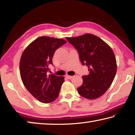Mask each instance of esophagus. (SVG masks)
Masks as SVG:
<instances>
[{
  "label": "esophagus",
  "mask_w": 135,
  "mask_h": 135,
  "mask_svg": "<svg viewBox=\"0 0 135 135\" xmlns=\"http://www.w3.org/2000/svg\"><path fill=\"white\" fill-rule=\"evenodd\" d=\"M66 77H67V78L68 79H71L73 78V76H68V75H67V76H66Z\"/></svg>",
  "instance_id": "34e87169"
}]
</instances>
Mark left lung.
<instances>
[{
	"label": "left lung",
	"instance_id": "left-lung-1",
	"mask_svg": "<svg viewBox=\"0 0 135 135\" xmlns=\"http://www.w3.org/2000/svg\"><path fill=\"white\" fill-rule=\"evenodd\" d=\"M66 39L76 48L82 65L88 66L89 71L82 76L83 84L77 92L88 99L101 97L110 87L117 71L113 50L101 38L91 34Z\"/></svg>",
	"mask_w": 135,
	"mask_h": 135
}]
</instances>
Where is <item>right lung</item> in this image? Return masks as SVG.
<instances>
[{
	"label": "right lung",
	"mask_w": 135,
	"mask_h": 135,
	"mask_svg": "<svg viewBox=\"0 0 135 135\" xmlns=\"http://www.w3.org/2000/svg\"><path fill=\"white\" fill-rule=\"evenodd\" d=\"M67 43L61 38L42 36L30 44L22 54L20 71L28 92L43 103H50L58 97L64 77L49 74L52 57L57 49Z\"/></svg>",
	"instance_id": "1"
}]
</instances>
